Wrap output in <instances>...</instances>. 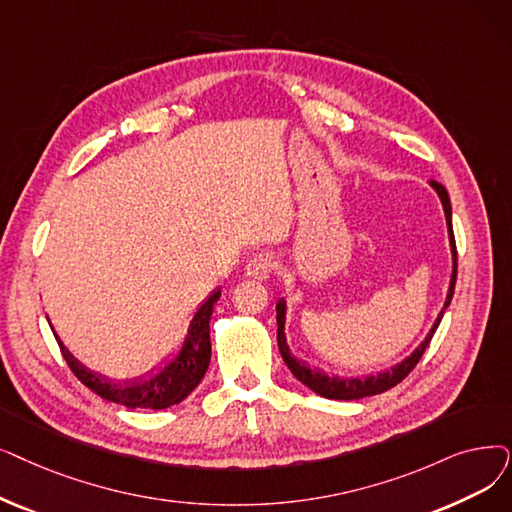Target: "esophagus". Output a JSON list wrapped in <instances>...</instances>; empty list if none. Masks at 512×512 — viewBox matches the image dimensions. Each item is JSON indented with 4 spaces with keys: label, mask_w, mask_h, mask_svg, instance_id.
<instances>
[{
    "label": "esophagus",
    "mask_w": 512,
    "mask_h": 512,
    "mask_svg": "<svg viewBox=\"0 0 512 512\" xmlns=\"http://www.w3.org/2000/svg\"><path fill=\"white\" fill-rule=\"evenodd\" d=\"M272 272H274V257L270 253H257L247 263V274L251 278L265 280V278H270Z\"/></svg>",
    "instance_id": "obj_1"
}]
</instances>
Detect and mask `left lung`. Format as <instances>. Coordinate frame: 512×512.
Instances as JSON below:
<instances>
[{
    "label": "left lung",
    "instance_id": "1",
    "mask_svg": "<svg viewBox=\"0 0 512 512\" xmlns=\"http://www.w3.org/2000/svg\"><path fill=\"white\" fill-rule=\"evenodd\" d=\"M431 186L437 190L439 198H441V205H443V211H446V221H448V232H450V244H452V257H454V272H452V280H450V291H448V299H446V305H443L441 314L437 316L431 332L427 335V339L422 341L416 351L410 355V358H406L402 364L393 366L391 370L387 372H379L374 376H366V379H337V376H328L324 374L322 370H316V368H309L307 364L299 362L297 358H293L291 351H288L286 347V339H284V309H286V303L284 299L278 301L276 305V320H278V349H280V355L284 364L288 366V370H291L297 379L309 387L311 391H316L318 395L322 397H328V399H360V397H368V395H376V393H383L391 387H395L397 383H402L406 376L416 368L418 360L422 358V353L427 351L435 330L443 318V311L448 309L452 297H454V286H456V270H458V255H456V240H454V230H452V205H450V196H448V190L443 188L439 182H431Z\"/></svg>",
    "mask_w": 512,
    "mask_h": 512
}]
</instances>
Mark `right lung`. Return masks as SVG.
I'll use <instances>...</instances> for the list:
<instances>
[{"mask_svg": "<svg viewBox=\"0 0 512 512\" xmlns=\"http://www.w3.org/2000/svg\"><path fill=\"white\" fill-rule=\"evenodd\" d=\"M219 299V291H215L203 305L196 311V316L190 322L186 343L180 351V355L154 379L146 383H129L119 385L104 379L102 374H96L87 370L83 364H79L73 355L64 349V345L58 341L62 358L69 364L77 379L90 387L96 395L108 399L127 408H148V410H163L169 406L180 404L186 399L194 387L203 381V376L211 362V335H209V320L213 314V305Z\"/></svg>", "mask_w": 512, "mask_h": 512, "instance_id": "obj_1", "label": "right lung"}]
</instances>
